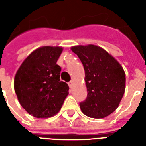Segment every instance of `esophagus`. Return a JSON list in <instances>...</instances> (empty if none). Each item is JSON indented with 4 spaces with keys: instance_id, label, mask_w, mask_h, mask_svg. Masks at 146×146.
Instances as JSON below:
<instances>
[{
    "instance_id": "obj_1",
    "label": "esophagus",
    "mask_w": 146,
    "mask_h": 146,
    "mask_svg": "<svg viewBox=\"0 0 146 146\" xmlns=\"http://www.w3.org/2000/svg\"><path fill=\"white\" fill-rule=\"evenodd\" d=\"M68 84H69V86H70V88H72V86H73V80H70V82L68 83Z\"/></svg>"
}]
</instances>
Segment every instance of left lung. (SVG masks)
<instances>
[{"instance_id": "8db88e82", "label": "left lung", "mask_w": 146, "mask_h": 146, "mask_svg": "<svg viewBox=\"0 0 146 146\" xmlns=\"http://www.w3.org/2000/svg\"><path fill=\"white\" fill-rule=\"evenodd\" d=\"M71 50L79 57L85 71L87 98L80 103L84 114L104 118L118 107L125 91V73L120 64L100 47L75 46Z\"/></svg>"}]
</instances>
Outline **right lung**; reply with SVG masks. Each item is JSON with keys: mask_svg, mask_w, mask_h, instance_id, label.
Wrapping results in <instances>:
<instances>
[{"mask_svg": "<svg viewBox=\"0 0 146 146\" xmlns=\"http://www.w3.org/2000/svg\"><path fill=\"white\" fill-rule=\"evenodd\" d=\"M60 47H42L24 60L15 74L14 88L19 102L36 118H48L60 110L69 94V86L60 80L61 67L56 64Z\"/></svg>", "mask_w": 146, "mask_h": 146, "instance_id": "right-lung-1", "label": "right lung"}]
</instances>
